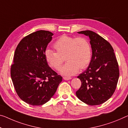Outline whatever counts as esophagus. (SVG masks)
Wrapping results in <instances>:
<instances>
[{"label":"esophagus","instance_id":"1","mask_svg":"<svg viewBox=\"0 0 128 128\" xmlns=\"http://www.w3.org/2000/svg\"><path fill=\"white\" fill-rule=\"evenodd\" d=\"M63 78H64V80H66L72 79V78H71V77H67V76H64Z\"/></svg>","mask_w":128,"mask_h":128}]
</instances>
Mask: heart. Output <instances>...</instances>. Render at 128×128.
<instances>
[{"label":"heart","instance_id":"b5f03b06","mask_svg":"<svg viewBox=\"0 0 128 128\" xmlns=\"http://www.w3.org/2000/svg\"><path fill=\"white\" fill-rule=\"evenodd\" d=\"M56 52L51 49L45 51V59L50 66L58 70L66 58V64L60 70L65 76H72L80 69H84L89 66L92 60L91 45L87 39L83 37H73L62 35L54 44Z\"/></svg>","mask_w":128,"mask_h":128}]
</instances>
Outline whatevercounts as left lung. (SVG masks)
Returning a JSON list of instances; mask_svg holds the SVG:
<instances>
[{"mask_svg":"<svg viewBox=\"0 0 128 128\" xmlns=\"http://www.w3.org/2000/svg\"><path fill=\"white\" fill-rule=\"evenodd\" d=\"M89 36L92 57L87 69L77 77L81 86L76 92L79 99L88 105H98L110 98L116 89L119 68L112 45L92 31L78 32Z\"/></svg>","mask_w":128,"mask_h":128,"instance_id":"1","label":"left lung"}]
</instances>
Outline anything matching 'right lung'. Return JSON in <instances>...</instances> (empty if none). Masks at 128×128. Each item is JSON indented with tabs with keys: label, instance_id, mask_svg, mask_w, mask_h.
Returning a JSON list of instances; mask_svg holds the SVG:
<instances>
[{
	"label": "right lung",
	"instance_id": "obj_1",
	"mask_svg": "<svg viewBox=\"0 0 128 128\" xmlns=\"http://www.w3.org/2000/svg\"><path fill=\"white\" fill-rule=\"evenodd\" d=\"M52 35L45 30L31 33L22 39L15 51L11 79L19 98L31 105L48 101L62 80L45 59V51Z\"/></svg>",
	"mask_w": 128,
	"mask_h": 128
}]
</instances>
